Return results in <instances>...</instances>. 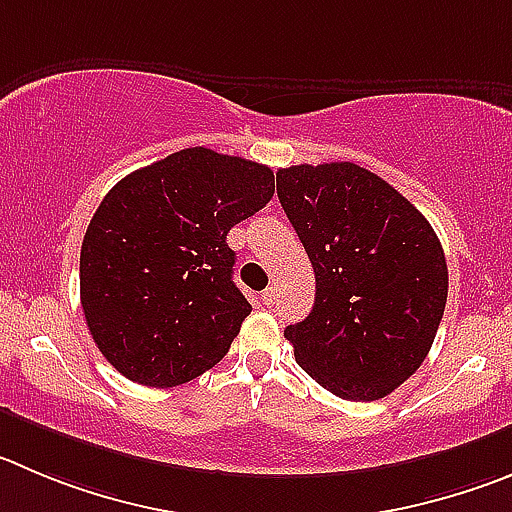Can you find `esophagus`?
<instances>
[{"label":"esophagus","instance_id":"1","mask_svg":"<svg viewBox=\"0 0 512 512\" xmlns=\"http://www.w3.org/2000/svg\"><path fill=\"white\" fill-rule=\"evenodd\" d=\"M262 305H267V308H272V305H275V288L262 290Z\"/></svg>","mask_w":512,"mask_h":512}]
</instances>
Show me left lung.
Wrapping results in <instances>:
<instances>
[{
	"instance_id": "8db88e82",
	"label": "left lung",
	"mask_w": 512,
	"mask_h": 512,
	"mask_svg": "<svg viewBox=\"0 0 512 512\" xmlns=\"http://www.w3.org/2000/svg\"><path fill=\"white\" fill-rule=\"evenodd\" d=\"M278 197L315 272V303L285 328L295 361L331 394L384 399L422 366L447 303L432 224L351 161L278 171Z\"/></svg>"
}]
</instances>
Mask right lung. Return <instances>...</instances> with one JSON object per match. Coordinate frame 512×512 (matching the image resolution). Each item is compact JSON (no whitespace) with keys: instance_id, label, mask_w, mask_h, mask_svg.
Masks as SVG:
<instances>
[{"instance_id":"right-lung-1","label":"right lung","mask_w":512,"mask_h":512,"mask_svg":"<svg viewBox=\"0 0 512 512\" xmlns=\"http://www.w3.org/2000/svg\"><path fill=\"white\" fill-rule=\"evenodd\" d=\"M275 194V174L194 146L118 181L80 250V303L108 364L179 386L224 358L250 315L227 232Z\"/></svg>"}]
</instances>
